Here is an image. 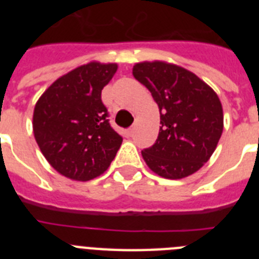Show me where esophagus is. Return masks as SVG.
Here are the masks:
<instances>
[{
    "mask_svg": "<svg viewBox=\"0 0 259 259\" xmlns=\"http://www.w3.org/2000/svg\"><path fill=\"white\" fill-rule=\"evenodd\" d=\"M134 132H135V127H131V128H128L127 131H125V135H127V136H132Z\"/></svg>",
    "mask_w": 259,
    "mask_h": 259,
    "instance_id": "1",
    "label": "esophagus"
}]
</instances>
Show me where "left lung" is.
<instances>
[{"instance_id": "1", "label": "left lung", "mask_w": 259, "mask_h": 259, "mask_svg": "<svg viewBox=\"0 0 259 259\" xmlns=\"http://www.w3.org/2000/svg\"><path fill=\"white\" fill-rule=\"evenodd\" d=\"M135 79L149 89L161 113L157 140L141 152L150 170L182 179L209 161L223 132V110L217 93L198 76L166 62H141Z\"/></svg>"}]
</instances>
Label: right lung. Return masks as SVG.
Segmentation results:
<instances>
[{"label": "right lung", "mask_w": 259, "mask_h": 259, "mask_svg": "<svg viewBox=\"0 0 259 259\" xmlns=\"http://www.w3.org/2000/svg\"><path fill=\"white\" fill-rule=\"evenodd\" d=\"M118 66L91 62L57 79L38 98L33 134L47 161L72 180L95 179L109 168L123 137L109 123L101 100Z\"/></svg>", "instance_id": "obj_1"}]
</instances>
